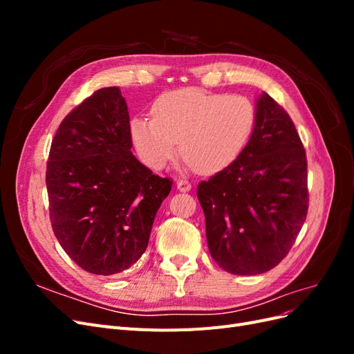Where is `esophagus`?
Instances as JSON below:
<instances>
[{"instance_id": "esophagus-1", "label": "esophagus", "mask_w": 354, "mask_h": 354, "mask_svg": "<svg viewBox=\"0 0 354 354\" xmlns=\"http://www.w3.org/2000/svg\"><path fill=\"white\" fill-rule=\"evenodd\" d=\"M177 189H178L180 192H189V190L192 189V185L189 183L187 180L180 178V180H177Z\"/></svg>"}]
</instances>
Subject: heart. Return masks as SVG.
Wrapping results in <instances>:
<instances>
[{
  "mask_svg": "<svg viewBox=\"0 0 354 354\" xmlns=\"http://www.w3.org/2000/svg\"><path fill=\"white\" fill-rule=\"evenodd\" d=\"M153 118H133L130 136L138 156L151 168H164L178 152L202 174L233 164L254 131V103L239 94L183 88L162 94Z\"/></svg>",
  "mask_w": 354,
  "mask_h": 354,
  "instance_id": "obj_1",
  "label": "heart"
}]
</instances>
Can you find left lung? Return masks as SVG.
Returning a JSON list of instances; mask_svg holds the SVG:
<instances>
[{
    "mask_svg": "<svg viewBox=\"0 0 354 354\" xmlns=\"http://www.w3.org/2000/svg\"><path fill=\"white\" fill-rule=\"evenodd\" d=\"M255 112L236 160L198 186L209 254L223 270L241 276L279 264L308 208L306 151L292 120L267 93Z\"/></svg>",
    "mask_w": 354,
    "mask_h": 354,
    "instance_id": "1",
    "label": "left lung"
}]
</instances>
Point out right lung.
<instances>
[{
  "instance_id": "add662e5",
  "label": "right lung",
  "mask_w": 354,
  "mask_h": 354,
  "mask_svg": "<svg viewBox=\"0 0 354 354\" xmlns=\"http://www.w3.org/2000/svg\"><path fill=\"white\" fill-rule=\"evenodd\" d=\"M131 147L130 115L118 87L85 99L51 142V227L65 252L93 274H115L137 263L173 185L145 167Z\"/></svg>"
}]
</instances>
